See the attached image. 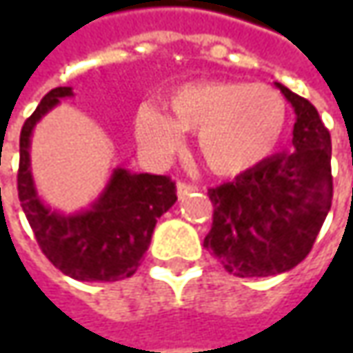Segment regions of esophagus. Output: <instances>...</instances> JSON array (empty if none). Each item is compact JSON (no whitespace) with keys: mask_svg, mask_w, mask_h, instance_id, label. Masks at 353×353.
Returning a JSON list of instances; mask_svg holds the SVG:
<instances>
[{"mask_svg":"<svg viewBox=\"0 0 353 353\" xmlns=\"http://www.w3.org/2000/svg\"><path fill=\"white\" fill-rule=\"evenodd\" d=\"M198 190L196 186H192V184H186V183H179L176 184V194L181 198H184L186 194H190V192H194Z\"/></svg>","mask_w":353,"mask_h":353,"instance_id":"1","label":"esophagus"}]
</instances>
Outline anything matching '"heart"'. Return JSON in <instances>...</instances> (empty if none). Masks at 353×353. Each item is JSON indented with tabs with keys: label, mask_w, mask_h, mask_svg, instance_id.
I'll list each match as a JSON object with an SVG mask.
<instances>
[{
	"label": "heart",
	"mask_w": 353,
	"mask_h": 353,
	"mask_svg": "<svg viewBox=\"0 0 353 353\" xmlns=\"http://www.w3.org/2000/svg\"><path fill=\"white\" fill-rule=\"evenodd\" d=\"M170 116L153 105L137 112L141 143L155 155H169L183 131L198 133L202 163L230 176L253 169L277 147L287 123V105L277 90L248 82H196L167 98Z\"/></svg>",
	"instance_id": "obj_1"
}]
</instances>
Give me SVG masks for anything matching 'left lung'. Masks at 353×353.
Returning <instances> with one entry per match:
<instances>
[{
    "label": "left lung",
    "mask_w": 353,
    "mask_h": 353,
    "mask_svg": "<svg viewBox=\"0 0 353 353\" xmlns=\"http://www.w3.org/2000/svg\"><path fill=\"white\" fill-rule=\"evenodd\" d=\"M294 110L292 153L273 155L208 190L204 248L236 277H271L301 263L332 206V141L312 103L275 82Z\"/></svg>",
    "instance_id": "left-lung-1"
}]
</instances>
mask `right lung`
I'll return each mask as SVG.
<instances>
[{
  "label": "right lung",
  "mask_w": 353,
  "mask_h": 353,
  "mask_svg": "<svg viewBox=\"0 0 353 353\" xmlns=\"http://www.w3.org/2000/svg\"><path fill=\"white\" fill-rule=\"evenodd\" d=\"M70 96V86L50 90L23 123L17 174L21 208L41 251L64 275L103 283L128 279L149 250L157 220L176 202V186L169 176L117 167L86 210L62 214L47 206L31 172V135L34 125Z\"/></svg>",
  "instance_id": "1"
}]
</instances>
